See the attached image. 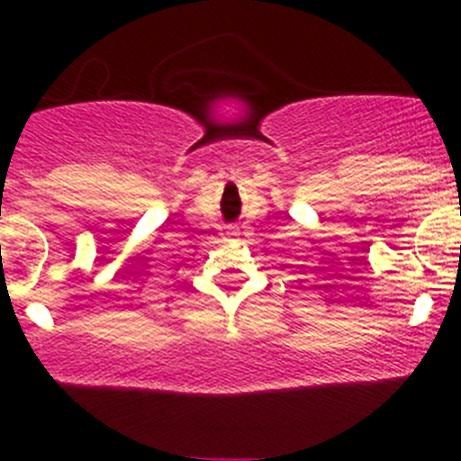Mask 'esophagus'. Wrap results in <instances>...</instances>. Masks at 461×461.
<instances>
[{
	"label": "esophagus",
	"instance_id": "obj_1",
	"mask_svg": "<svg viewBox=\"0 0 461 461\" xmlns=\"http://www.w3.org/2000/svg\"><path fill=\"white\" fill-rule=\"evenodd\" d=\"M239 236V230L236 227H227V239H236Z\"/></svg>",
	"mask_w": 461,
	"mask_h": 461
}]
</instances>
